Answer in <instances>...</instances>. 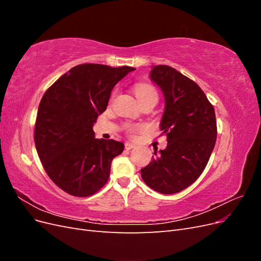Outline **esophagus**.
Here are the masks:
<instances>
[{
  "label": "esophagus",
  "mask_w": 261,
  "mask_h": 261,
  "mask_svg": "<svg viewBox=\"0 0 261 261\" xmlns=\"http://www.w3.org/2000/svg\"><path fill=\"white\" fill-rule=\"evenodd\" d=\"M133 148H135V145L134 144H130V143H125V149L126 150H130Z\"/></svg>",
  "instance_id": "34e87169"
}]
</instances>
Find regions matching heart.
<instances>
[{"instance_id": "1", "label": "heart", "mask_w": 261, "mask_h": 261, "mask_svg": "<svg viewBox=\"0 0 261 261\" xmlns=\"http://www.w3.org/2000/svg\"><path fill=\"white\" fill-rule=\"evenodd\" d=\"M134 91H135L136 97L140 101L141 105L147 103V102H158V99H159V96H158V92L153 86L146 84V83H137L134 86ZM114 96V93H113ZM144 126L141 125H135V124H127L125 126V133L127 134L128 136L133 137L135 134L143 129Z\"/></svg>"}]
</instances>
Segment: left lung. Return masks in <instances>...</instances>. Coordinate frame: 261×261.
<instances>
[{"label": "left lung", "instance_id": "obj_1", "mask_svg": "<svg viewBox=\"0 0 261 261\" xmlns=\"http://www.w3.org/2000/svg\"><path fill=\"white\" fill-rule=\"evenodd\" d=\"M150 78L164 93L160 128L168 146L141 169L145 183L161 194H175L200 176L217 140L215 108L191 78L168 65L153 66Z\"/></svg>", "mask_w": 261, "mask_h": 261}]
</instances>
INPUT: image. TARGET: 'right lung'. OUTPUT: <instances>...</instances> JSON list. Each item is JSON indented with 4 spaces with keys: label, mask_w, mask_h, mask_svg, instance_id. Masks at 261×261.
I'll list each match as a JSON object with an SVG mask.
<instances>
[{
    "label": "right lung",
    "mask_w": 261,
    "mask_h": 261,
    "mask_svg": "<svg viewBox=\"0 0 261 261\" xmlns=\"http://www.w3.org/2000/svg\"><path fill=\"white\" fill-rule=\"evenodd\" d=\"M134 67L77 65L43 94L35 124V144L46 174L65 193L88 197L106 185L111 162L124 144L94 138L98 115L114 86Z\"/></svg>",
    "instance_id": "add662e5"
}]
</instances>
